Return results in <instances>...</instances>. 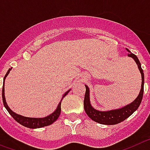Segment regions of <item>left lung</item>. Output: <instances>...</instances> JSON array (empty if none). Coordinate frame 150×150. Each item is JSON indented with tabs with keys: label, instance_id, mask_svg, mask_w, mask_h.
I'll list each match as a JSON object with an SVG mask.
<instances>
[{
	"label": "left lung",
	"instance_id": "8db88e82",
	"mask_svg": "<svg viewBox=\"0 0 150 150\" xmlns=\"http://www.w3.org/2000/svg\"><path fill=\"white\" fill-rule=\"evenodd\" d=\"M129 52L127 57H131L135 62L137 65V67L140 70V72L141 74L142 83H141V89L140 91V93L132 103L127 104V106H123L122 108L116 109H112V110H107V111H100L97 109H94L92 106L91 103V100H90V89L88 86L85 84L86 92L84 95V108L86 113L88 115L89 118L94 122L97 123L102 124V125H113L116 124L120 123L125 120L129 116H131L133 113L136 111L138 107L140 106L141 103L142 99H143V95H144V73L142 69L141 64L140 61L138 59L137 57L134 55V53H131L128 49H126Z\"/></svg>",
	"mask_w": 150,
	"mask_h": 150
}]
</instances>
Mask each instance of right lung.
Returning a JSON list of instances; mask_svg holds the SVG:
<instances>
[{
    "instance_id": "1",
    "label": "right lung",
    "mask_w": 150,
    "mask_h": 150,
    "mask_svg": "<svg viewBox=\"0 0 150 150\" xmlns=\"http://www.w3.org/2000/svg\"><path fill=\"white\" fill-rule=\"evenodd\" d=\"M11 69H12V68H11V69H9V70L7 71L6 74L5 75L3 82V89H2V99H3L4 106L6 108V110L8 111V112L11 115V116H12L18 123H19L20 125H22L25 126V127H28V128H40V127H44V126L50 125L53 124L55 121H57V118H59V115H60L61 112V102H62V99L64 98V97H66V95H67V93L71 91V89L66 91V93L63 94L62 99H61V101L59 102V103L58 104V106H57V108L56 109L55 111L53 112V113H51L50 115H47V116L44 117V118H30V117L23 116V115L14 112L13 110H11L6 102V98H5L4 96L5 79H6V76L9 75L10 71Z\"/></svg>"
}]
</instances>
